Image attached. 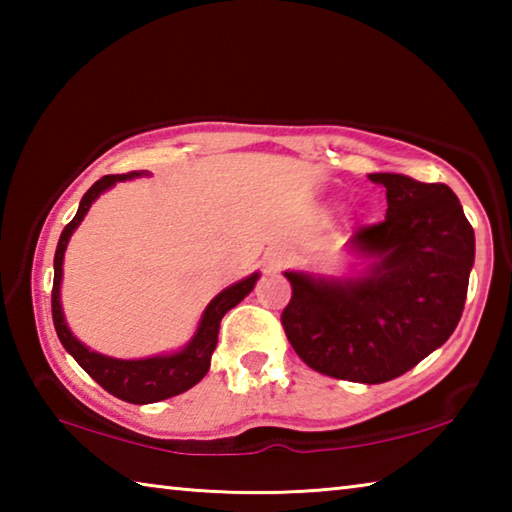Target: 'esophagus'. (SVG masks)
Returning <instances> with one entry per match:
<instances>
[{"label": "esophagus", "mask_w": 512, "mask_h": 512, "mask_svg": "<svg viewBox=\"0 0 512 512\" xmlns=\"http://www.w3.org/2000/svg\"><path fill=\"white\" fill-rule=\"evenodd\" d=\"M266 264H268V268H282V264H284V253L282 250H271V253L266 255Z\"/></svg>", "instance_id": "esophagus-1"}]
</instances>
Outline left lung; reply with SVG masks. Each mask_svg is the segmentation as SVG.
Returning <instances> with one entry per match:
<instances>
[{"mask_svg": "<svg viewBox=\"0 0 512 512\" xmlns=\"http://www.w3.org/2000/svg\"><path fill=\"white\" fill-rule=\"evenodd\" d=\"M386 189V219L348 244L370 257L359 277L287 271L282 327L291 348L327 377L384 384L429 357L461 320L474 230L443 183L370 173Z\"/></svg>", "mask_w": 512, "mask_h": 512, "instance_id": "8db88e82", "label": "left lung"}]
</instances>
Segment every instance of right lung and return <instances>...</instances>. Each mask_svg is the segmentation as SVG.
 I'll use <instances>...</instances> for the list:
<instances>
[{
	"instance_id": "obj_1",
	"label": "right lung",
	"mask_w": 512,
	"mask_h": 512,
	"mask_svg": "<svg viewBox=\"0 0 512 512\" xmlns=\"http://www.w3.org/2000/svg\"><path fill=\"white\" fill-rule=\"evenodd\" d=\"M142 176V171L131 173H117V176H103L97 180L88 192L83 194L79 212L72 221L65 225V230L60 232L56 257H54V289H51V316H54V327L63 348L72 354L76 363L88 372V375L97 381L101 388H106L110 395L119 397V400L131 402V404H153L162 402L167 397L180 395L189 391L201 381L207 370H210V359L219 341V325L221 318L228 314L232 307H237L250 291H253L259 273L248 275L246 280H239L232 287L223 289L210 305L205 307L201 323H198L196 334L192 336L183 350L173 354H160V357L149 359H115L99 354L76 339L72 329L65 323L63 305H60V282H63V257L69 237L74 235V230L79 228L83 216L88 214L90 205L97 198L110 189L115 183H124Z\"/></svg>"
}]
</instances>
